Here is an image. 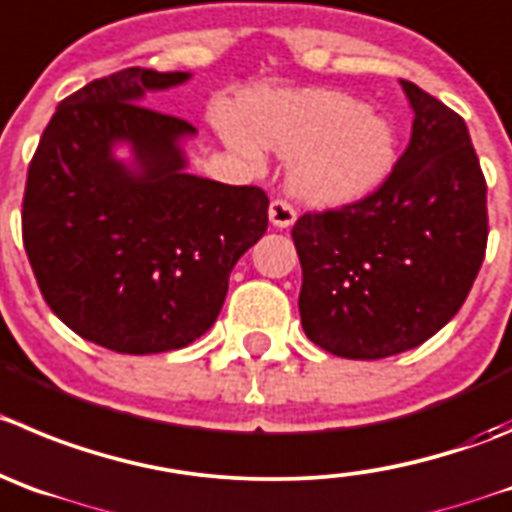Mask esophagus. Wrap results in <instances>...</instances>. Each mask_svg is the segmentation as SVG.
I'll use <instances>...</instances> for the list:
<instances>
[{"label":"esophagus","mask_w":512,"mask_h":512,"mask_svg":"<svg viewBox=\"0 0 512 512\" xmlns=\"http://www.w3.org/2000/svg\"><path fill=\"white\" fill-rule=\"evenodd\" d=\"M267 214H270L272 227H278V229L293 227L295 217H298V214H295V209L290 207L285 199H275V202L270 204V212H267Z\"/></svg>","instance_id":"1"}]
</instances>
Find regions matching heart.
Listing matches in <instances>:
<instances>
[{"mask_svg":"<svg viewBox=\"0 0 512 512\" xmlns=\"http://www.w3.org/2000/svg\"><path fill=\"white\" fill-rule=\"evenodd\" d=\"M242 121L224 126L227 141L255 161L262 148L290 159V189L318 207L369 197L396 164L389 118L338 90H262L247 98Z\"/></svg>","mask_w":512,"mask_h":512,"instance_id":"heart-1","label":"heart"}]
</instances>
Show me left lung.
Segmentation results:
<instances>
[{"instance_id":"left-lung-1","label":"left lung","mask_w":512,"mask_h":512,"mask_svg":"<svg viewBox=\"0 0 512 512\" xmlns=\"http://www.w3.org/2000/svg\"><path fill=\"white\" fill-rule=\"evenodd\" d=\"M401 88L412 141L389 179L293 227L303 331L341 358H386L432 338L485 260L487 186L465 121L414 83Z\"/></svg>"}]
</instances>
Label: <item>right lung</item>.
<instances>
[{
  "mask_svg": "<svg viewBox=\"0 0 512 512\" xmlns=\"http://www.w3.org/2000/svg\"><path fill=\"white\" fill-rule=\"evenodd\" d=\"M189 78L126 68L93 80L57 105L27 171L22 240L42 298L116 353L204 336L229 272L267 229L265 191L189 174L184 141L197 128L141 105Z\"/></svg>",
  "mask_w": 512,
  "mask_h": 512,
  "instance_id": "add662e5",
  "label": "right lung"
}]
</instances>
